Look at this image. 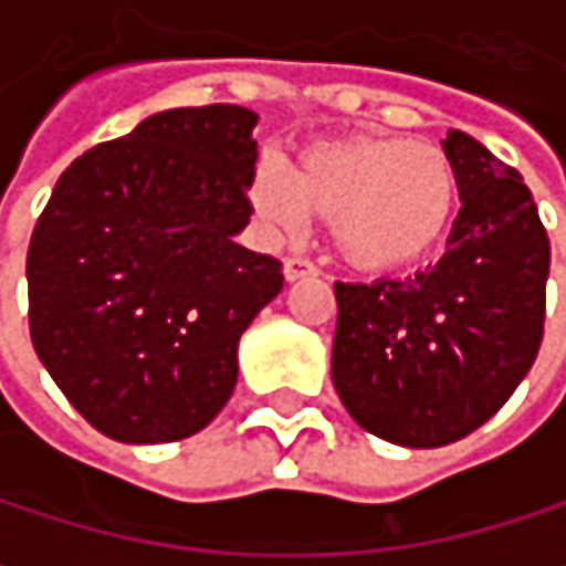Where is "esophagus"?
<instances>
[{"mask_svg":"<svg viewBox=\"0 0 566 566\" xmlns=\"http://www.w3.org/2000/svg\"><path fill=\"white\" fill-rule=\"evenodd\" d=\"M282 272L284 282H301V279H314L317 275V265L307 262V259H301V255H291V259H284Z\"/></svg>","mask_w":566,"mask_h":566,"instance_id":"1","label":"esophagus"}]
</instances>
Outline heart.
<instances>
[{
	"label": "heart",
	"instance_id": "heart-1",
	"mask_svg": "<svg viewBox=\"0 0 566 566\" xmlns=\"http://www.w3.org/2000/svg\"><path fill=\"white\" fill-rule=\"evenodd\" d=\"M259 216L297 232L327 219L331 245L364 275H396L426 262L452 229L459 179L436 147L396 134H347L311 144L291 164L252 179Z\"/></svg>",
	"mask_w": 566,
	"mask_h": 566
}]
</instances>
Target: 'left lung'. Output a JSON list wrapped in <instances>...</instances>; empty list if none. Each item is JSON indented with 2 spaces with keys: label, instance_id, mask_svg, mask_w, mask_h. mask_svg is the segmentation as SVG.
<instances>
[{
  "label": "left lung",
  "instance_id": "left-lung-1",
  "mask_svg": "<svg viewBox=\"0 0 566 566\" xmlns=\"http://www.w3.org/2000/svg\"><path fill=\"white\" fill-rule=\"evenodd\" d=\"M442 150L462 199L446 255L409 279L334 284V390L360 429L406 449L489 422L544 337L551 242L531 189L462 130Z\"/></svg>",
  "mask_w": 566,
  "mask_h": 566
}]
</instances>
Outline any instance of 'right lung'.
<instances>
[{
    "label": "right lung",
    "instance_id": "right-lung-1",
    "mask_svg": "<svg viewBox=\"0 0 566 566\" xmlns=\"http://www.w3.org/2000/svg\"><path fill=\"white\" fill-rule=\"evenodd\" d=\"M259 114L172 107L61 172L29 245L32 344L107 439L206 429L239 380V340L279 297L282 265L249 226Z\"/></svg>",
    "mask_w": 566,
    "mask_h": 566
}]
</instances>
